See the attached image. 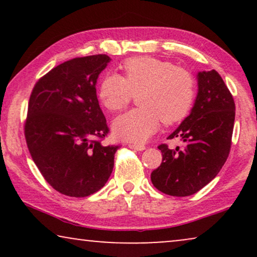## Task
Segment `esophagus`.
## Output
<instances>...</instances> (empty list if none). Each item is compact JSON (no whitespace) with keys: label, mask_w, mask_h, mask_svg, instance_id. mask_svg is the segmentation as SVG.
Returning a JSON list of instances; mask_svg holds the SVG:
<instances>
[{"label":"esophagus","mask_w":257,"mask_h":257,"mask_svg":"<svg viewBox=\"0 0 257 257\" xmlns=\"http://www.w3.org/2000/svg\"><path fill=\"white\" fill-rule=\"evenodd\" d=\"M128 147H130V149H133V150H137V151H144L146 149V146L142 145V144H130Z\"/></svg>","instance_id":"esophagus-1"}]
</instances>
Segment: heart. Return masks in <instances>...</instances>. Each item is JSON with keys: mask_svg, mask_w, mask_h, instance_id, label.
<instances>
[{"mask_svg": "<svg viewBox=\"0 0 257 257\" xmlns=\"http://www.w3.org/2000/svg\"><path fill=\"white\" fill-rule=\"evenodd\" d=\"M124 77L111 73L98 87V97L107 110L120 111L138 93L140 107L119 115L113 121L117 138L143 143L163 120L174 125L187 117L195 98V80L189 71L151 56L133 57L122 63Z\"/></svg>", "mask_w": 257, "mask_h": 257, "instance_id": "heart-1", "label": "heart"}]
</instances>
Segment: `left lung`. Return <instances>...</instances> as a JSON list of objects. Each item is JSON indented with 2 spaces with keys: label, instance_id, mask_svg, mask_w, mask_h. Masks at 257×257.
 Returning <instances> with one entry per match:
<instances>
[{
  "label": "left lung",
  "instance_id": "left-lung-1",
  "mask_svg": "<svg viewBox=\"0 0 257 257\" xmlns=\"http://www.w3.org/2000/svg\"><path fill=\"white\" fill-rule=\"evenodd\" d=\"M198 96L191 114L168 137L182 147L161 144L163 163L151 173L157 189L172 196L199 192L216 177L230 152L235 103L215 70L198 73Z\"/></svg>",
  "mask_w": 257,
  "mask_h": 257
}]
</instances>
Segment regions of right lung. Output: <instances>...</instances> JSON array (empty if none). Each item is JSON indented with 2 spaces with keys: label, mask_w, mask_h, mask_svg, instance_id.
I'll return each mask as SVG.
<instances>
[{
  "label": "right lung",
  "mask_w": 257,
  "mask_h": 257,
  "mask_svg": "<svg viewBox=\"0 0 257 257\" xmlns=\"http://www.w3.org/2000/svg\"><path fill=\"white\" fill-rule=\"evenodd\" d=\"M111 59L93 55L66 61L41 77L31 91L24 136L45 181L68 196L85 198L103 187L117 145L101 144L110 130L96 83Z\"/></svg>",
  "instance_id": "right-lung-1"
}]
</instances>
